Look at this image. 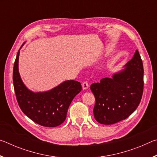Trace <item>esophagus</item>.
<instances>
[{"mask_svg":"<svg viewBox=\"0 0 157 157\" xmlns=\"http://www.w3.org/2000/svg\"><path fill=\"white\" fill-rule=\"evenodd\" d=\"M89 83L88 82H87L86 81H85V82H84L83 83H82V88H83L84 89H87L89 88Z\"/></svg>","mask_w":157,"mask_h":157,"instance_id":"34e87169","label":"esophagus"}]
</instances>
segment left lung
Instances as JSON below:
<instances>
[{
    "instance_id": "obj_1",
    "label": "left lung",
    "mask_w": 157,
    "mask_h": 157,
    "mask_svg": "<svg viewBox=\"0 0 157 157\" xmlns=\"http://www.w3.org/2000/svg\"><path fill=\"white\" fill-rule=\"evenodd\" d=\"M125 66L111 78H102L90 86L95 99L94 118L99 123L112 124L124 120L140 104L144 86V71L137 50Z\"/></svg>"
}]
</instances>
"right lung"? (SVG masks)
Wrapping results in <instances>:
<instances>
[{
    "mask_svg": "<svg viewBox=\"0 0 157 157\" xmlns=\"http://www.w3.org/2000/svg\"><path fill=\"white\" fill-rule=\"evenodd\" d=\"M18 56L19 50L13 68V83L21 111L32 121L41 126H59L66 120L68 109L73 98L81 91L80 82L65 81L50 91L34 93L26 88L21 80L18 68Z\"/></svg>",
    "mask_w": 157,
    "mask_h": 157,
    "instance_id": "right-lung-1",
    "label": "right lung"
}]
</instances>
